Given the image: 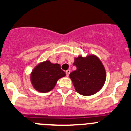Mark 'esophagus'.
Segmentation results:
<instances>
[{
  "label": "esophagus",
  "mask_w": 131,
  "mask_h": 131,
  "mask_svg": "<svg viewBox=\"0 0 131 131\" xmlns=\"http://www.w3.org/2000/svg\"><path fill=\"white\" fill-rule=\"evenodd\" d=\"M70 73H71V70H69V69H68V70H67L66 71V74L67 77H69Z\"/></svg>",
  "instance_id": "34e87169"
}]
</instances>
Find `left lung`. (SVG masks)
Instances as JSON below:
<instances>
[{"mask_svg": "<svg viewBox=\"0 0 131 131\" xmlns=\"http://www.w3.org/2000/svg\"><path fill=\"white\" fill-rule=\"evenodd\" d=\"M73 65L77 69L71 72L69 77L73 81L76 91L84 96L92 95L100 91L106 79L104 66L94 55L86 58H75Z\"/></svg>", "mask_w": 131, "mask_h": 131, "instance_id": "1", "label": "left lung"}]
</instances>
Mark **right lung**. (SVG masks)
<instances>
[{"instance_id":"right-lung-1","label":"right lung","mask_w":131,"mask_h":131,"mask_svg":"<svg viewBox=\"0 0 131 131\" xmlns=\"http://www.w3.org/2000/svg\"><path fill=\"white\" fill-rule=\"evenodd\" d=\"M66 76L58 63L46 60L35 68L31 74V80L36 90L41 93L50 91L59 78Z\"/></svg>"}]
</instances>
